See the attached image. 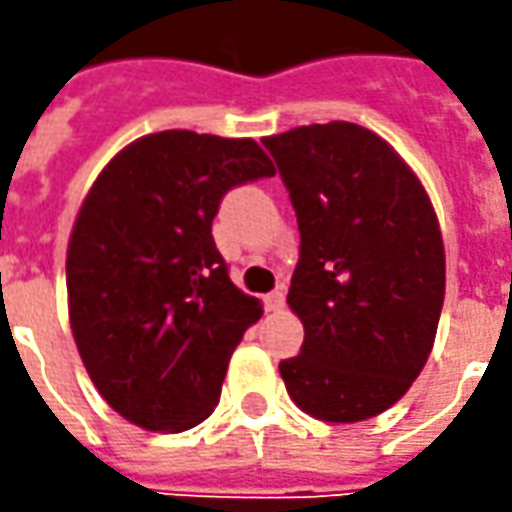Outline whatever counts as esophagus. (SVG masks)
<instances>
[{
	"mask_svg": "<svg viewBox=\"0 0 512 512\" xmlns=\"http://www.w3.org/2000/svg\"><path fill=\"white\" fill-rule=\"evenodd\" d=\"M285 307V290H274L266 296V310L268 312H279Z\"/></svg>",
	"mask_w": 512,
	"mask_h": 512,
	"instance_id": "obj_1",
	"label": "esophagus"
}]
</instances>
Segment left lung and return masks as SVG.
<instances>
[{
    "label": "left lung",
    "mask_w": 512,
    "mask_h": 512,
    "mask_svg": "<svg viewBox=\"0 0 512 512\" xmlns=\"http://www.w3.org/2000/svg\"><path fill=\"white\" fill-rule=\"evenodd\" d=\"M299 222L288 290L301 354L279 362L293 403L323 422L378 417L422 373L444 304L439 219L392 145L334 120L266 136Z\"/></svg>",
    "instance_id": "8db88e82"
}]
</instances>
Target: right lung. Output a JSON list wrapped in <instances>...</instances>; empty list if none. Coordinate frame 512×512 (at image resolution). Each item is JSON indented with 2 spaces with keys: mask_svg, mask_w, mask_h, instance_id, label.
I'll list each match as a JSON object with an SVG mask.
<instances>
[{
  "mask_svg": "<svg viewBox=\"0 0 512 512\" xmlns=\"http://www.w3.org/2000/svg\"><path fill=\"white\" fill-rule=\"evenodd\" d=\"M255 139L158 131L87 191L68 241V312L95 389L120 417L178 433L211 417L260 301L233 285L211 224L227 191L271 178Z\"/></svg>",
  "mask_w": 512,
  "mask_h": 512,
  "instance_id": "obj_1",
  "label": "right lung"
}]
</instances>
